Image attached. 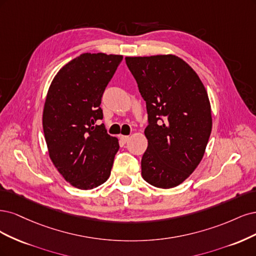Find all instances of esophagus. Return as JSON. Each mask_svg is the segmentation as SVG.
<instances>
[{
    "mask_svg": "<svg viewBox=\"0 0 256 256\" xmlns=\"http://www.w3.org/2000/svg\"><path fill=\"white\" fill-rule=\"evenodd\" d=\"M119 138H120V140H121V142H128V140H130V136H124V135H120L119 136Z\"/></svg>",
    "mask_w": 256,
    "mask_h": 256,
    "instance_id": "esophagus-1",
    "label": "esophagus"
}]
</instances>
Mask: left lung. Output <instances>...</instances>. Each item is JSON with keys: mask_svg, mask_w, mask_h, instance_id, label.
<instances>
[{"mask_svg": "<svg viewBox=\"0 0 256 256\" xmlns=\"http://www.w3.org/2000/svg\"><path fill=\"white\" fill-rule=\"evenodd\" d=\"M146 105V182L168 189L183 183L203 158L212 132L208 92L194 70L176 55L126 57Z\"/></svg>", "mask_w": 256, "mask_h": 256, "instance_id": "left-lung-1", "label": "left lung"}]
</instances>
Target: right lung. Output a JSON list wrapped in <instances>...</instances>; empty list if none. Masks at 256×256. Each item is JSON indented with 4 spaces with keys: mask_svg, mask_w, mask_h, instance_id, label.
<instances>
[{
    "mask_svg": "<svg viewBox=\"0 0 256 256\" xmlns=\"http://www.w3.org/2000/svg\"><path fill=\"white\" fill-rule=\"evenodd\" d=\"M122 60V55L80 54L57 72L48 88L42 114L48 155L78 189L96 188L110 176L119 142L96 123L103 119L104 90Z\"/></svg>",
    "mask_w": 256,
    "mask_h": 256,
    "instance_id": "right-lung-1",
    "label": "right lung"
}]
</instances>
